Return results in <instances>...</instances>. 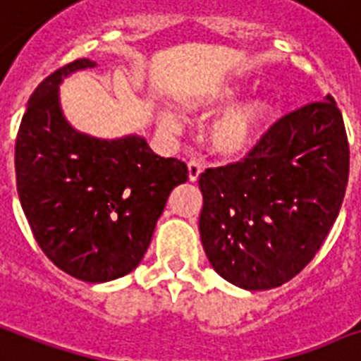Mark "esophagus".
<instances>
[{"label": "esophagus", "mask_w": 361, "mask_h": 361, "mask_svg": "<svg viewBox=\"0 0 361 361\" xmlns=\"http://www.w3.org/2000/svg\"><path fill=\"white\" fill-rule=\"evenodd\" d=\"M187 170H189V180L197 181L200 172H202V164L199 161H189L187 162Z\"/></svg>", "instance_id": "1"}]
</instances>
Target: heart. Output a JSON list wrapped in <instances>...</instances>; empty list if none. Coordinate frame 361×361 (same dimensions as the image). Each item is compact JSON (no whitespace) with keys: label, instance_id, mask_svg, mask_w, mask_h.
<instances>
[{"label":"heart","instance_id":"obj_1","mask_svg":"<svg viewBox=\"0 0 361 361\" xmlns=\"http://www.w3.org/2000/svg\"><path fill=\"white\" fill-rule=\"evenodd\" d=\"M235 94L236 90L233 87H221L216 92H210L204 98L197 100V106L224 104ZM269 115H271V107L265 100H254L238 107H233L221 119L216 121V125L212 126V147L217 153H224V155H235V153L247 149L255 142V137L269 119ZM162 123L166 126L174 125L172 115L162 114Z\"/></svg>","mask_w":361,"mask_h":361}]
</instances>
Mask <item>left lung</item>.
I'll return each instance as SVG.
<instances>
[{
	"mask_svg": "<svg viewBox=\"0 0 361 361\" xmlns=\"http://www.w3.org/2000/svg\"><path fill=\"white\" fill-rule=\"evenodd\" d=\"M348 140L331 96L284 115L240 162L199 176L200 240L214 271L271 290L309 265L339 216Z\"/></svg>",
	"mask_w": 361,
	"mask_h": 361,
	"instance_id": "obj_1",
	"label": "left lung"
}]
</instances>
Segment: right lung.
<instances>
[{
  "instance_id": "right-lung-1",
  "label": "right lung",
  "mask_w": 361,
  "mask_h": 361,
  "mask_svg": "<svg viewBox=\"0 0 361 361\" xmlns=\"http://www.w3.org/2000/svg\"><path fill=\"white\" fill-rule=\"evenodd\" d=\"M92 66L73 60L30 96L15 144L16 191L35 242L60 271L109 282L140 265L169 195L189 172L144 137L107 142L71 128L59 85Z\"/></svg>"
}]
</instances>
